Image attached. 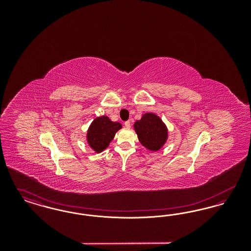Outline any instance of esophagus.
Segmentation results:
<instances>
[{
  "instance_id": "obj_1",
  "label": "esophagus",
  "mask_w": 251,
  "mask_h": 251,
  "mask_svg": "<svg viewBox=\"0 0 251 251\" xmlns=\"http://www.w3.org/2000/svg\"><path fill=\"white\" fill-rule=\"evenodd\" d=\"M124 125H125V127L130 128V127H131V120H127V121H125Z\"/></svg>"
}]
</instances>
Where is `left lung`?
Segmentation results:
<instances>
[{
	"label": "left lung",
	"mask_w": 251,
	"mask_h": 251,
	"mask_svg": "<svg viewBox=\"0 0 251 251\" xmlns=\"http://www.w3.org/2000/svg\"><path fill=\"white\" fill-rule=\"evenodd\" d=\"M140 143L151 151H158L167 139V129L162 120L154 114L147 113L134 125Z\"/></svg>",
	"instance_id": "8db88e82"
}]
</instances>
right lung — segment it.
Here are the masks:
<instances>
[{
    "label": "right lung",
    "mask_w": 251,
    "mask_h": 251,
    "mask_svg": "<svg viewBox=\"0 0 251 251\" xmlns=\"http://www.w3.org/2000/svg\"><path fill=\"white\" fill-rule=\"evenodd\" d=\"M121 127L120 123L111 121L106 116L99 117L93 120L88 129L87 142L95 151L100 152L107 148Z\"/></svg>",
    "instance_id": "obj_1"
}]
</instances>
